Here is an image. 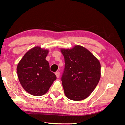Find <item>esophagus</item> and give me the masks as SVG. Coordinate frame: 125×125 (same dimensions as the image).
I'll list each match as a JSON object with an SVG mask.
<instances>
[{"mask_svg": "<svg viewBox=\"0 0 125 125\" xmlns=\"http://www.w3.org/2000/svg\"><path fill=\"white\" fill-rule=\"evenodd\" d=\"M55 75H56L57 78H59V75H60V72H59V71H57V72H56L55 73Z\"/></svg>", "mask_w": 125, "mask_h": 125, "instance_id": "esophagus-1", "label": "esophagus"}]
</instances>
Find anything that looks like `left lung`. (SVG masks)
Listing matches in <instances>:
<instances>
[{
	"label": "left lung",
	"instance_id": "1",
	"mask_svg": "<svg viewBox=\"0 0 125 125\" xmlns=\"http://www.w3.org/2000/svg\"><path fill=\"white\" fill-rule=\"evenodd\" d=\"M65 66L61 77L65 95L71 100L81 101L90 96L101 77L99 61L87 49L76 45L61 49Z\"/></svg>",
	"mask_w": 125,
	"mask_h": 125
}]
</instances>
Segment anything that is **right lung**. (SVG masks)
<instances>
[{
    "label": "right lung",
    "instance_id": "1",
    "mask_svg": "<svg viewBox=\"0 0 125 125\" xmlns=\"http://www.w3.org/2000/svg\"><path fill=\"white\" fill-rule=\"evenodd\" d=\"M48 53V51L35 47L28 51L18 64L19 82L23 88L33 96L46 94L57 78L45 59Z\"/></svg>",
    "mask_w": 125,
    "mask_h": 125
}]
</instances>
